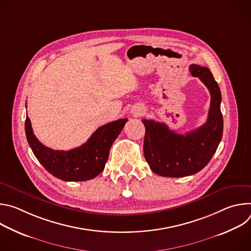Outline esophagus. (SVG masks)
Returning a JSON list of instances; mask_svg holds the SVG:
<instances>
[{
	"label": "esophagus",
	"instance_id": "esophagus-1",
	"mask_svg": "<svg viewBox=\"0 0 251 251\" xmlns=\"http://www.w3.org/2000/svg\"><path fill=\"white\" fill-rule=\"evenodd\" d=\"M131 112L135 115V116H140L142 115L143 113H144V109L142 108V107H135V108H133L131 110Z\"/></svg>",
	"mask_w": 251,
	"mask_h": 251
}]
</instances>
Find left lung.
<instances>
[{"instance_id":"8db88e82","label":"left lung","mask_w":251,"mask_h":251,"mask_svg":"<svg viewBox=\"0 0 251 251\" xmlns=\"http://www.w3.org/2000/svg\"><path fill=\"white\" fill-rule=\"evenodd\" d=\"M190 71L210 93L206 122L182 135L170 130L165 123L142 120L146 128L143 148L145 159L151 170L162 176L181 177L200 172L210 161L222 141L224 119L220 86L207 67L192 64Z\"/></svg>"}]
</instances>
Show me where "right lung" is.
<instances>
[{"label": "right lung", "mask_w": 251, "mask_h": 251, "mask_svg": "<svg viewBox=\"0 0 251 251\" xmlns=\"http://www.w3.org/2000/svg\"><path fill=\"white\" fill-rule=\"evenodd\" d=\"M127 121L119 119L99 127L83 145L69 151L52 150L42 144L27 116L25 130L31 151L49 173L65 182H83L102 173L113 142Z\"/></svg>", "instance_id": "obj_1"}]
</instances>
